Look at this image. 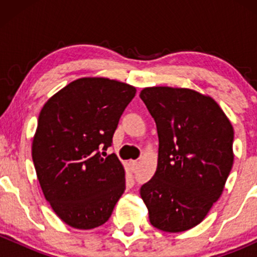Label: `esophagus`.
Masks as SVG:
<instances>
[{
    "label": "esophagus",
    "instance_id": "esophagus-1",
    "mask_svg": "<svg viewBox=\"0 0 257 257\" xmlns=\"http://www.w3.org/2000/svg\"><path fill=\"white\" fill-rule=\"evenodd\" d=\"M131 167L133 168V169H137L138 167V161H131Z\"/></svg>",
    "mask_w": 257,
    "mask_h": 257
}]
</instances>
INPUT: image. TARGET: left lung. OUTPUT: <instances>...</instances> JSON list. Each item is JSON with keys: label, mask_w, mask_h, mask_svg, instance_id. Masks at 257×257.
I'll return each mask as SVG.
<instances>
[{"label": "left lung", "mask_w": 257, "mask_h": 257, "mask_svg": "<svg viewBox=\"0 0 257 257\" xmlns=\"http://www.w3.org/2000/svg\"><path fill=\"white\" fill-rule=\"evenodd\" d=\"M155 119L158 163L140 188L150 222L176 233L202 222L220 198L233 166V126L210 96L187 88H144Z\"/></svg>", "instance_id": "1"}]
</instances>
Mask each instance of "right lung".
<instances>
[{
  "label": "right lung",
  "mask_w": 257,
  "mask_h": 257,
  "mask_svg": "<svg viewBox=\"0 0 257 257\" xmlns=\"http://www.w3.org/2000/svg\"><path fill=\"white\" fill-rule=\"evenodd\" d=\"M135 93L114 79L84 77L59 90L40 112L32 141L37 179L54 213L73 228L104 225L124 192L122 163L100 151L111 146Z\"/></svg>",
  "instance_id": "add662e5"
}]
</instances>
